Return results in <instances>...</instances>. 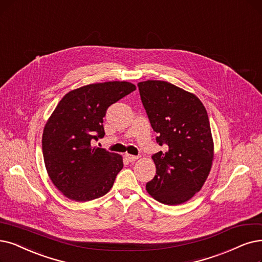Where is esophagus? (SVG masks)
<instances>
[{
  "label": "esophagus",
  "mask_w": 262,
  "mask_h": 262,
  "mask_svg": "<svg viewBox=\"0 0 262 262\" xmlns=\"http://www.w3.org/2000/svg\"><path fill=\"white\" fill-rule=\"evenodd\" d=\"M124 158L127 159L129 162H133L135 160H138L139 157L138 156H133V155H129V154H125L124 155Z\"/></svg>",
  "instance_id": "obj_1"
}]
</instances>
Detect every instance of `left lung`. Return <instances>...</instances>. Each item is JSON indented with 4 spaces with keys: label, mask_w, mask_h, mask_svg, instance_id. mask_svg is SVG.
Listing matches in <instances>:
<instances>
[{
    "label": "left lung",
    "mask_w": 262,
    "mask_h": 262,
    "mask_svg": "<svg viewBox=\"0 0 262 262\" xmlns=\"http://www.w3.org/2000/svg\"><path fill=\"white\" fill-rule=\"evenodd\" d=\"M138 87L156 141L166 146L151 157L156 175L146 190L163 204H182L201 189L211 171L214 144L206 110L192 93L167 81L146 80Z\"/></svg>",
    "instance_id": "8db88e82"
}]
</instances>
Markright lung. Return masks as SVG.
I'll use <instances>...</instances> for the list:
<instances>
[{"mask_svg": "<svg viewBox=\"0 0 262 262\" xmlns=\"http://www.w3.org/2000/svg\"><path fill=\"white\" fill-rule=\"evenodd\" d=\"M135 89L128 81L91 83L67 93L51 114L41 139L45 166L51 182L71 200H95L111 190L122 157L92 147L91 141L105 135L107 108Z\"/></svg>", "mask_w": 262, "mask_h": 262, "instance_id": "add662e5", "label": "right lung"}]
</instances>
